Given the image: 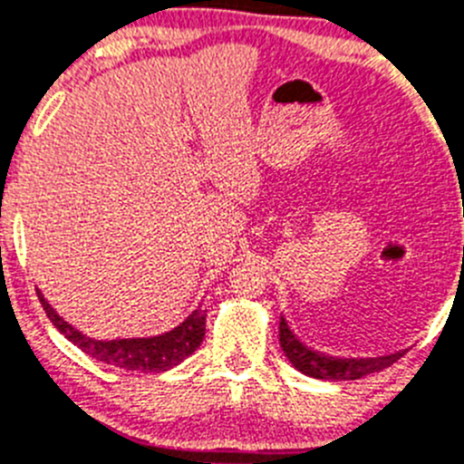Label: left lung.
<instances>
[{"label":"left lung","mask_w":464,"mask_h":464,"mask_svg":"<svg viewBox=\"0 0 464 464\" xmlns=\"http://www.w3.org/2000/svg\"><path fill=\"white\" fill-rule=\"evenodd\" d=\"M279 344L282 352L286 353L294 367H298L303 374H310L314 379H325V382H352L361 379L365 374H372L383 370V367L393 365L400 361L402 353H391L382 358H333L314 352L310 346H304L294 331L289 328L286 319L279 316Z\"/></svg>","instance_id":"left-lung-1"}]
</instances>
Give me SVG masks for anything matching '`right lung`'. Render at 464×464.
<instances>
[{
	"mask_svg": "<svg viewBox=\"0 0 464 464\" xmlns=\"http://www.w3.org/2000/svg\"><path fill=\"white\" fill-rule=\"evenodd\" d=\"M36 295H39L48 319L53 321V325L66 340L73 342L87 356L97 358L106 365L122 367V370L164 372V370H170V367L185 361L189 353H194L201 346L203 337H206V312L194 310L187 316L185 324H180L175 331L166 333V335L140 337V340H92V337L78 333L64 319H60V314L50 307L41 291H36Z\"/></svg>",
	"mask_w": 464,
	"mask_h": 464,
	"instance_id": "add662e5",
	"label": "right lung"
}]
</instances>
